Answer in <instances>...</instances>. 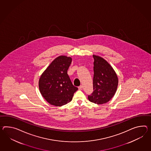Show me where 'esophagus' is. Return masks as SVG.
Masks as SVG:
<instances>
[{"label": "esophagus", "mask_w": 151, "mask_h": 151, "mask_svg": "<svg viewBox=\"0 0 151 151\" xmlns=\"http://www.w3.org/2000/svg\"><path fill=\"white\" fill-rule=\"evenodd\" d=\"M78 88L79 89H82V86L80 85V86L78 87Z\"/></svg>", "instance_id": "1"}]
</instances>
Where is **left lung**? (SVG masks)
Here are the masks:
<instances>
[{"mask_svg":"<svg viewBox=\"0 0 151 151\" xmlns=\"http://www.w3.org/2000/svg\"><path fill=\"white\" fill-rule=\"evenodd\" d=\"M93 92L88 96L92 103L103 104L110 101L117 88V74L109 63L98 55H93Z\"/></svg>","mask_w":151,"mask_h":151,"instance_id":"1","label":"left lung"}]
</instances>
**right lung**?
Here are the masks:
<instances>
[{"label": "right lung", "instance_id": "right-lung-1", "mask_svg": "<svg viewBox=\"0 0 151 151\" xmlns=\"http://www.w3.org/2000/svg\"><path fill=\"white\" fill-rule=\"evenodd\" d=\"M71 62V57L60 55L41 75L39 81L40 92L51 105L61 106L69 103L78 89L67 74Z\"/></svg>", "mask_w": 151, "mask_h": 151}]
</instances>
